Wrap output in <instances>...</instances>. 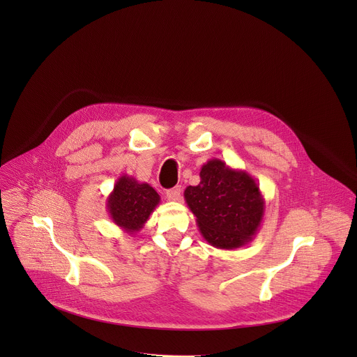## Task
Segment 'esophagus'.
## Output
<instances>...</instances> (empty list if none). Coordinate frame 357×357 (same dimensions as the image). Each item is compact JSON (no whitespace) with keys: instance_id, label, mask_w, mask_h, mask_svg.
Wrapping results in <instances>:
<instances>
[{"instance_id":"1","label":"esophagus","mask_w":357,"mask_h":357,"mask_svg":"<svg viewBox=\"0 0 357 357\" xmlns=\"http://www.w3.org/2000/svg\"><path fill=\"white\" fill-rule=\"evenodd\" d=\"M181 195H182V189H181V186H176V188H174V189H169L168 192H167V197H168V200H181Z\"/></svg>"}]
</instances>
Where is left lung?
Wrapping results in <instances>:
<instances>
[{
	"mask_svg": "<svg viewBox=\"0 0 357 357\" xmlns=\"http://www.w3.org/2000/svg\"><path fill=\"white\" fill-rule=\"evenodd\" d=\"M199 176L183 196L203 238L222 250L245 245L260 230L266 209L256 179L218 158L203 164Z\"/></svg>",
	"mask_w": 357,
	"mask_h": 357,
	"instance_id": "left-lung-1",
	"label": "left lung"
}]
</instances>
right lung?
<instances>
[{"label":"right lung","mask_w":357,"mask_h":357,"mask_svg":"<svg viewBox=\"0 0 357 357\" xmlns=\"http://www.w3.org/2000/svg\"><path fill=\"white\" fill-rule=\"evenodd\" d=\"M160 202V195L151 185L121 175L106 200V208L113 223L132 236L144 227Z\"/></svg>","instance_id":"obj_1"}]
</instances>
